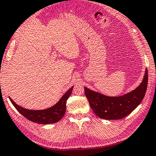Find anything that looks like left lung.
<instances>
[{
    "label": "left lung",
    "mask_w": 156,
    "mask_h": 156,
    "mask_svg": "<svg viewBox=\"0 0 156 156\" xmlns=\"http://www.w3.org/2000/svg\"><path fill=\"white\" fill-rule=\"evenodd\" d=\"M147 71L140 86L120 97H108L84 87L90 105L97 116L105 120H119L130 114L142 102L147 86Z\"/></svg>",
    "instance_id": "8db88e82"
}]
</instances>
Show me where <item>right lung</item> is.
Here are the masks:
<instances>
[{
	"label": "right lung",
	"mask_w": 156,
	"mask_h": 156,
	"mask_svg": "<svg viewBox=\"0 0 156 156\" xmlns=\"http://www.w3.org/2000/svg\"><path fill=\"white\" fill-rule=\"evenodd\" d=\"M73 87H71L65 94L62 96L60 100L51 108L42 110H27L16 105L13 100L10 98V100L16 110L23 115L28 120L32 122H37L38 124H51L59 121L63 118L66 112V102L67 99L72 94Z\"/></svg>",
	"instance_id": "add662e5"
}]
</instances>
